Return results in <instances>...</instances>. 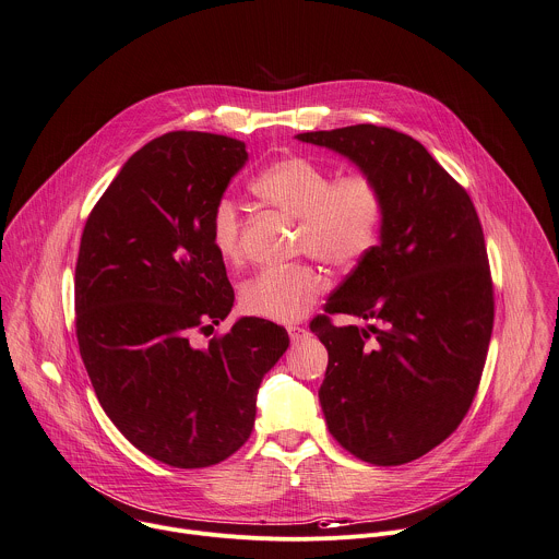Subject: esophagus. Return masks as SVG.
Wrapping results in <instances>:
<instances>
[{
  "instance_id": "34e87169",
  "label": "esophagus",
  "mask_w": 559,
  "mask_h": 559,
  "mask_svg": "<svg viewBox=\"0 0 559 559\" xmlns=\"http://www.w3.org/2000/svg\"><path fill=\"white\" fill-rule=\"evenodd\" d=\"M287 333L292 337V342H300L305 335H309V331L305 326H298V324H289L287 326Z\"/></svg>"
}]
</instances>
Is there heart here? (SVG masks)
Instances as JSON below:
<instances>
[{
	"mask_svg": "<svg viewBox=\"0 0 559 559\" xmlns=\"http://www.w3.org/2000/svg\"><path fill=\"white\" fill-rule=\"evenodd\" d=\"M250 189L263 204L298 219V252L337 270L359 265L380 243L386 193L373 173L348 170L333 179L326 164L285 155L257 173ZM211 241L224 261L243 259V219L228 198L213 206ZM326 285L322 267L311 263L270 267L243 285L241 305L252 316L294 322L313 307Z\"/></svg>",
	"mask_w": 559,
	"mask_h": 559,
	"instance_id": "b5f03b06",
	"label": "heart"
}]
</instances>
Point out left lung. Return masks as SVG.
Instances as JSON below:
<instances>
[{"label":"left lung","instance_id":"obj_1","mask_svg":"<svg viewBox=\"0 0 559 559\" xmlns=\"http://www.w3.org/2000/svg\"><path fill=\"white\" fill-rule=\"evenodd\" d=\"M296 138L373 173L386 193L378 248L324 305L370 324L311 322L329 350L318 391L329 432L366 463H411L459 428L480 384L493 285L476 209L421 142L395 129L353 124Z\"/></svg>","mask_w":559,"mask_h":559}]
</instances>
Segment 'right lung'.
I'll use <instances>...</instances> for the list:
<instances>
[{"instance_id":"right-lung-1","label":"right lung","mask_w":559,"mask_h":559,"mask_svg":"<svg viewBox=\"0 0 559 559\" xmlns=\"http://www.w3.org/2000/svg\"><path fill=\"white\" fill-rule=\"evenodd\" d=\"M248 162L241 140L170 131L135 151L87 217L74 278L76 337L94 393L146 456L198 469L252 435L263 376L289 346L283 326L239 318L211 213Z\"/></svg>"}]
</instances>
